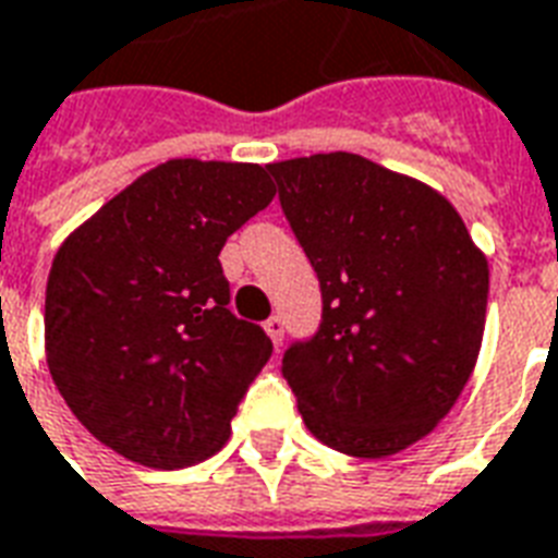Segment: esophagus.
Returning <instances> with one entry per match:
<instances>
[{
  "mask_svg": "<svg viewBox=\"0 0 558 558\" xmlns=\"http://www.w3.org/2000/svg\"><path fill=\"white\" fill-rule=\"evenodd\" d=\"M263 328H266V333L271 337V342H275V345H280V342H283V319H280V316H268Z\"/></svg>",
  "mask_w": 558,
  "mask_h": 558,
  "instance_id": "obj_1",
  "label": "esophagus"
}]
</instances>
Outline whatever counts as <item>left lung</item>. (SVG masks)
Instances as JSON below:
<instances>
[{
  "instance_id": "8db88e82",
  "label": "left lung",
  "mask_w": 558,
  "mask_h": 558,
  "mask_svg": "<svg viewBox=\"0 0 558 558\" xmlns=\"http://www.w3.org/2000/svg\"><path fill=\"white\" fill-rule=\"evenodd\" d=\"M268 174L322 290L319 331L280 366L304 426L345 456H396L449 414L476 366L488 259L447 197L357 153Z\"/></svg>"
}]
</instances>
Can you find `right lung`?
Masks as SVG:
<instances>
[{"label":"right lung","mask_w":558,"mask_h":558,"mask_svg":"<svg viewBox=\"0 0 558 558\" xmlns=\"http://www.w3.org/2000/svg\"><path fill=\"white\" fill-rule=\"evenodd\" d=\"M275 185L247 162L171 159L73 230L47 280V363L82 426L177 470L216 456L271 340L230 313L218 254Z\"/></svg>","instance_id":"1"}]
</instances>
